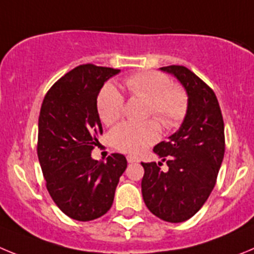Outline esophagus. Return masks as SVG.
Returning a JSON list of instances; mask_svg holds the SVG:
<instances>
[{"instance_id": "esophagus-1", "label": "esophagus", "mask_w": 254, "mask_h": 254, "mask_svg": "<svg viewBox=\"0 0 254 254\" xmlns=\"http://www.w3.org/2000/svg\"><path fill=\"white\" fill-rule=\"evenodd\" d=\"M127 159L129 163H136V162H139V158L138 157H135V155H127Z\"/></svg>"}]
</instances>
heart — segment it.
I'll list each match as a JSON object with an SVG mask.
<instances>
[{
	"instance_id": "1",
	"label": "heart",
	"mask_w": 254,
	"mask_h": 254,
	"mask_svg": "<svg viewBox=\"0 0 254 254\" xmlns=\"http://www.w3.org/2000/svg\"><path fill=\"white\" fill-rule=\"evenodd\" d=\"M125 86L132 97L147 100L144 116L154 118L164 129H175L184 122L189 109L187 92L177 84H172L168 76L155 70L135 73L125 79ZM125 99L113 86L105 84L97 97V111L101 122L111 125L122 118ZM161 135L158 123L149 119L145 122H125L114 127L110 141L120 152L136 154L155 143Z\"/></svg>"
}]
</instances>
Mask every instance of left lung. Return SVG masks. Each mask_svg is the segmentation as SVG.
I'll return each mask as SVG.
<instances>
[{
	"mask_svg": "<svg viewBox=\"0 0 254 254\" xmlns=\"http://www.w3.org/2000/svg\"><path fill=\"white\" fill-rule=\"evenodd\" d=\"M186 90L189 109L181 127L153 152L166 161L141 163L143 200L152 214L168 223H182L202 207L216 184L225 152L224 122L211 88L184 65L161 68Z\"/></svg>",
	"mask_w": 254,
	"mask_h": 254,
	"instance_id": "1",
	"label": "left lung"
}]
</instances>
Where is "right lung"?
Listing matches in <instances>:
<instances>
[{
  "label": "right lung",
  "mask_w": 254,
  "mask_h": 254,
  "mask_svg": "<svg viewBox=\"0 0 254 254\" xmlns=\"http://www.w3.org/2000/svg\"><path fill=\"white\" fill-rule=\"evenodd\" d=\"M120 69L82 64L50 87L39 115L38 158L47 190L65 215L90 221L106 214L114 202L127 158L113 153L106 162L91 152L99 144L102 125L97 96Z\"/></svg>",
  "instance_id": "1"
}]
</instances>
